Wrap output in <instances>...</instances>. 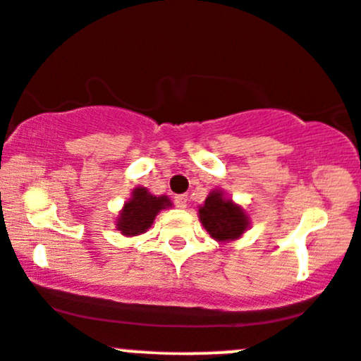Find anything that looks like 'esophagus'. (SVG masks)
<instances>
[{
  "label": "esophagus",
  "mask_w": 361,
  "mask_h": 361,
  "mask_svg": "<svg viewBox=\"0 0 361 361\" xmlns=\"http://www.w3.org/2000/svg\"><path fill=\"white\" fill-rule=\"evenodd\" d=\"M175 203L178 208H186V205H188V195H176Z\"/></svg>",
  "instance_id": "obj_1"
}]
</instances>
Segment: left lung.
Listing matches in <instances>:
<instances>
[{"mask_svg": "<svg viewBox=\"0 0 361 361\" xmlns=\"http://www.w3.org/2000/svg\"><path fill=\"white\" fill-rule=\"evenodd\" d=\"M200 220L207 232L216 240H233L249 227V216L232 200H225L220 192L210 193L205 205L200 208Z\"/></svg>", "mask_w": 361, "mask_h": 361, "instance_id": "obj_1", "label": "left lung"}]
</instances>
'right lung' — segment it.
I'll use <instances>...</instances> for the list:
<instances>
[{"label": "right lung", "mask_w": 361, "mask_h": 361, "mask_svg": "<svg viewBox=\"0 0 361 361\" xmlns=\"http://www.w3.org/2000/svg\"><path fill=\"white\" fill-rule=\"evenodd\" d=\"M171 205L166 197H154L146 188H136L133 198L126 203L117 220V228L124 235H139L153 224L159 210Z\"/></svg>", "instance_id": "add662e5"}]
</instances>
